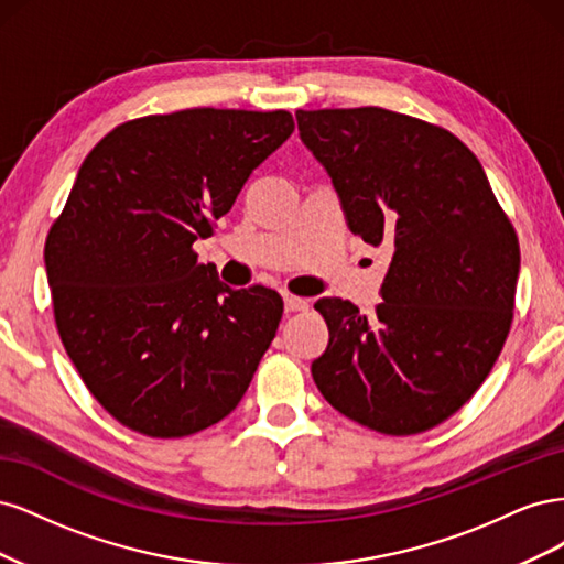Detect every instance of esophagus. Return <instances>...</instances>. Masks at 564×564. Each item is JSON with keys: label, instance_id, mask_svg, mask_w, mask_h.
<instances>
[{"label": "esophagus", "instance_id": "1", "mask_svg": "<svg viewBox=\"0 0 564 564\" xmlns=\"http://www.w3.org/2000/svg\"><path fill=\"white\" fill-rule=\"evenodd\" d=\"M308 301L299 299V296H284V311L286 313H301V311H308Z\"/></svg>", "mask_w": 564, "mask_h": 564}]
</instances>
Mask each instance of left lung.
Here are the masks:
<instances>
[{"label": "left lung", "instance_id": "obj_1", "mask_svg": "<svg viewBox=\"0 0 564 564\" xmlns=\"http://www.w3.org/2000/svg\"><path fill=\"white\" fill-rule=\"evenodd\" d=\"M348 228L392 251L371 315L319 299L329 346L313 379L386 435L435 429L482 386L516 308L520 245L482 164L447 129L383 108L296 110Z\"/></svg>", "mask_w": 564, "mask_h": 564}]
</instances>
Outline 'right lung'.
<instances>
[{
	"mask_svg": "<svg viewBox=\"0 0 564 564\" xmlns=\"http://www.w3.org/2000/svg\"><path fill=\"white\" fill-rule=\"evenodd\" d=\"M294 131L286 110L191 108L115 127L82 162L44 261L63 346L110 416L185 437L240 404L282 319L193 245Z\"/></svg>",
	"mask_w": 564,
	"mask_h": 564,
	"instance_id": "right-lung-1",
	"label": "right lung"
}]
</instances>
